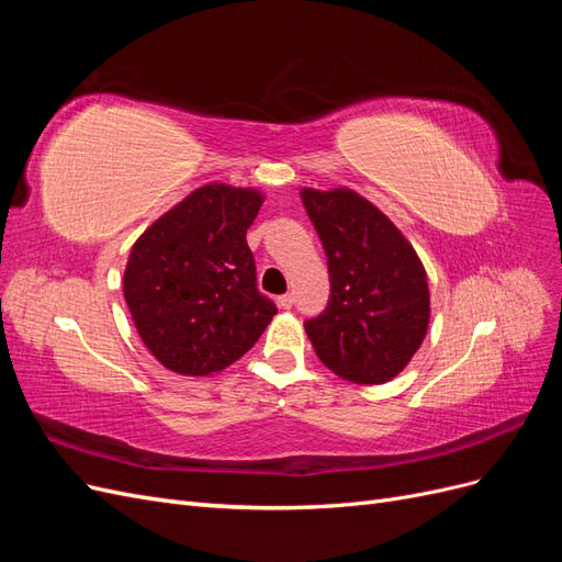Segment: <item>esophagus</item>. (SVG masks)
Masks as SVG:
<instances>
[{
  "label": "esophagus",
  "mask_w": 562,
  "mask_h": 562,
  "mask_svg": "<svg viewBox=\"0 0 562 562\" xmlns=\"http://www.w3.org/2000/svg\"><path fill=\"white\" fill-rule=\"evenodd\" d=\"M277 302H279V307H281V310H291V307H293V295H291V293L279 295V297H277Z\"/></svg>",
  "instance_id": "obj_1"
}]
</instances>
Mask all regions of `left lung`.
Wrapping results in <instances>:
<instances>
[{"label": "left lung", "mask_w": 562, "mask_h": 562, "mask_svg": "<svg viewBox=\"0 0 562 562\" xmlns=\"http://www.w3.org/2000/svg\"><path fill=\"white\" fill-rule=\"evenodd\" d=\"M328 258L326 310L304 321L321 363L353 384H384L413 359L429 326V283L391 220L351 190H302Z\"/></svg>", "instance_id": "1"}]
</instances>
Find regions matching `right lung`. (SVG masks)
I'll list each match as a JSON object with an SVG mask.
<instances>
[{
  "mask_svg": "<svg viewBox=\"0 0 562 562\" xmlns=\"http://www.w3.org/2000/svg\"><path fill=\"white\" fill-rule=\"evenodd\" d=\"M262 194L223 182L192 192L135 241L124 297L157 361L211 375L258 342L277 304L258 291L246 232Z\"/></svg>",
  "mask_w": 562,
  "mask_h": 562,
  "instance_id": "obj_1",
  "label": "right lung"
}]
</instances>
